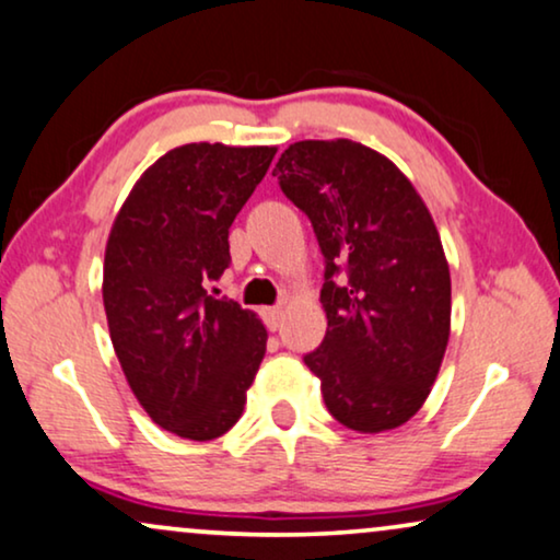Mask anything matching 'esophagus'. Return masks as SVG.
<instances>
[{
    "mask_svg": "<svg viewBox=\"0 0 560 560\" xmlns=\"http://www.w3.org/2000/svg\"><path fill=\"white\" fill-rule=\"evenodd\" d=\"M264 323L268 330H279L281 325V307H266L264 310Z\"/></svg>",
    "mask_w": 560,
    "mask_h": 560,
    "instance_id": "34e87169",
    "label": "esophagus"
}]
</instances>
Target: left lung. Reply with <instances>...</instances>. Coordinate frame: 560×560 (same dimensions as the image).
<instances>
[{"label":"left lung","mask_w":560,"mask_h":560,"mask_svg":"<svg viewBox=\"0 0 560 560\" xmlns=\"http://www.w3.org/2000/svg\"><path fill=\"white\" fill-rule=\"evenodd\" d=\"M325 256L327 332L304 363L340 424L407 422L435 384L451 335L441 235L407 176L353 140H302L276 163Z\"/></svg>","instance_id":"obj_1"}]
</instances>
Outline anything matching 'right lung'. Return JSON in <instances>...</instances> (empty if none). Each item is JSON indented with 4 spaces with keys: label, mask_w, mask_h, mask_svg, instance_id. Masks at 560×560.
<instances>
[{
    "label": "right lung",
    "mask_w": 560,
    "mask_h": 560,
    "mask_svg": "<svg viewBox=\"0 0 560 560\" xmlns=\"http://www.w3.org/2000/svg\"><path fill=\"white\" fill-rule=\"evenodd\" d=\"M276 148L189 143L132 186L104 253V310L132 394L155 424L214 441L241 420L266 327L210 287L230 266V225Z\"/></svg>",
    "instance_id": "add662e5"
}]
</instances>
